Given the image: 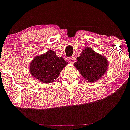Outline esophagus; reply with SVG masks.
I'll return each instance as SVG.
<instances>
[{"label":"esophagus","mask_w":130,"mask_h":130,"mask_svg":"<svg viewBox=\"0 0 130 130\" xmlns=\"http://www.w3.org/2000/svg\"><path fill=\"white\" fill-rule=\"evenodd\" d=\"M68 60H69V62L71 63H73L75 62V57H69V58H68Z\"/></svg>","instance_id":"34e87169"}]
</instances>
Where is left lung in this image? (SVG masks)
Here are the masks:
<instances>
[{"instance_id":"left-lung-1","label":"left lung","mask_w":130,"mask_h":130,"mask_svg":"<svg viewBox=\"0 0 130 130\" xmlns=\"http://www.w3.org/2000/svg\"><path fill=\"white\" fill-rule=\"evenodd\" d=\"M74 63L82 77L90 82H94L105 73L108 67L107 59L88 47L82 51Z\"/></svg>"}]
</instances>
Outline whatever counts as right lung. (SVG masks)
Wrapping results in <instances>:
<instances>
[{
	"instance_id": "right-lung-1",
	"label": "right lung",
	"mask_w": 130,
	"mask_h": 130,
	"mask_svg": "<svg viewBox=\"0 0 130 130\" xmlns=\"http://www.w3.org/2000/svg\"><path fill=\"white\" fill-rule=\"evenodd\" d=\"M67 63L63 58L57 57L55 52L50 50L32 60L29 67L30 72L40 82L50 83L57 79Z\"/></svg>"
}]
</instances>
